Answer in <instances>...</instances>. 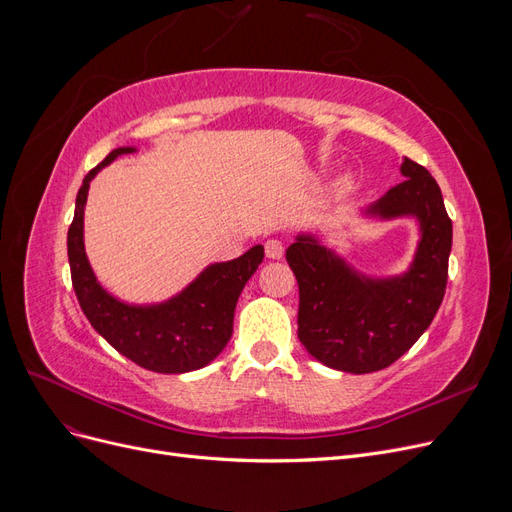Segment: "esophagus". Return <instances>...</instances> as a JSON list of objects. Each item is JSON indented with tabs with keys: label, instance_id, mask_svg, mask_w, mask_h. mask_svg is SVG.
<instances>
[{
	"label": "esophagus",
	"instance_id": "34e87169",
	"mask_svg": "<svg viewBox=\"0 0 512 512\" xmlns=\"http://www.w3.org/2000/svg\"><path fill=\"white\" fill-rule=\"evenodd\" d=\"M265 254H267V258H271V260H280V258L284 256V245H282V241H280V239H269V241L265 243Z\"/></svg>",
	"mask_w": 512,
	"mask_h": 512
}]
</instances>
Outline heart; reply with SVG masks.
Here are the masks:
<instances>
[{
    "label": "heart",
    "mask_w": 512,
    "mask_h": 512,
    "mask_svg": "<svg viewBox=\"0 0 512 512\" xmlns=\"http://www.w3.org/2000/svg\"><path fill=\"white\" fill-rule=\"evenodd\" d=\"M352 188H354L352 175H350V173H342V175L335 177V181H333V185H331V194H333L335 198H342V196H346L348 192H352Z\"/></svg>",
    "instance_id": "1"
}]
</instances>
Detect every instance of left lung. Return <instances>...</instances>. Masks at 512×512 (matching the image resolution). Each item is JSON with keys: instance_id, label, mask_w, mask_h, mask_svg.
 I'll return each mask as SVG.
<instances>
[{"instance_id": "left-lung-1", "label": "left lung", "mask_w": 512, "mask_h": 512, "mask_svg": "<svg viewBox=\"0 0 512 512\" xmlns=\"http://www.w3.org/2000/svg\"><path fill=\"white\" fill-rule=\"evenodd\" d=\"M399 170L406 181L361 209V218L416 222L418 241L406 271H359L316 232H299L286 250L299 282V339L331 369L371 374L389 367L427 331L444 299L453 222L425 166L404 158Z\"/></svg>"}]
</instances>
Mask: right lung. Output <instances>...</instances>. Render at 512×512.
I'll use <instances>...</instances> for the list:
<instances>
[{
    "label": "right lung",
    "instance_id": "1",
    "mask_svg": "<svg viewBox=\"0 0 512 512\" xmlns=\"http://www.w3.org/2000/svg\"><path fill=\"white\" fill-rule=\"evenodd\" d=\"M136 147H117L83 179L68 230L72 286L83 314L119 354L156 374H185L209 365L232 335L239 294L265 258L254 245L243 256L213 262L173 297L160 303H128L108 292L89 265L85 252V205L89 183Z\"/></svg>",
    "mask_w": 512,
    "mask_h": 512
}]
</instances>
